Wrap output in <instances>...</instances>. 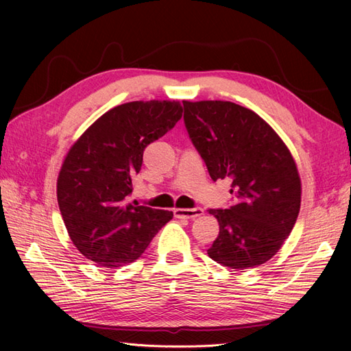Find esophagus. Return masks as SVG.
<instances>
[{
    "label": "esophagus",
    "mask_w": 351,
    "mask_h": 351,
    "mask_svg": "<svg viewBox=\"0 0 351 351\" xmlns=\"http://www.w3.org/2000/svg\"><path fill=\"white\" fill-rule=\"evenodd\" d=\"M175 217L178 219H196L204 214L202 208H175Z\"/></svg>",
    "instance_id": "1"
}]
</instances>
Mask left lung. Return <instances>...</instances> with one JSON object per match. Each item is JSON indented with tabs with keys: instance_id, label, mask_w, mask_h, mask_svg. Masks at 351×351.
Wrapping results in <instances>:
<instances>
[{
	"instance_id": "obj_1",
	"label": "left lung",
	"mask_w": 351,
	"mask_h": 351,
	"mask_svg": "<svg viewBox=\"0 0 351 351\" xmlns=\"http://www.w3.org/2000/svg\"><path fill=\"white\" fill-rule=\"evenodd\" d=\"M193 145L213 181L230 178L237 202L210 210L220 232L208 255L245 270L265 264L293 230L302 181L288 146L255 111L229 101H182Z\"/></svg>"
}]
</instances>
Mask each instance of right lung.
Masks as SVG:
<instances>
[{"label":"right lung","instance_id":"right-lung-1","mask_svg":"<svg viewBox=\"0 0 351 351\" xmlns=\"http://www.w3.org/2000/svg\"><path fill=\"white\" fill-rule=\"evenodd\" d=\"M182 117L180 101H134L108 110L66 154L57 178V200L72 243L101 267L131 264L171 211L128 204L131 178L147 145Z\"/></svg>","mask_w":351,"mask_h":351}]
</instances>
